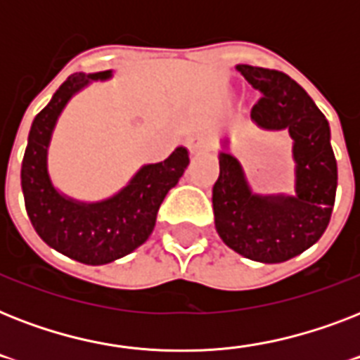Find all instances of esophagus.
Returning <instances> with one entry per match:
<instances>
[{"label": "esophagus", "instance_id": "obj_1", "mask_svg": "<svg viewBox=\"0 0 360 360\" xmlns=\"http://www.w3.org/2000/svg\"><path fill=\"white\" fill-rule=\"evenodd\" d=\"M186 143H188L191 153H198V151H202V149H207V147L211 146V140H209L205 134H194L188 138Z\"/></svg>", "mask_w": 360, "mask_h": 360}]
</instances>
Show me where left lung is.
Wrapping results in <instances>:
<instances>
[{"instance_id":"obj_1","label":"left lung","mask_w":360,"mask_h":360,"mask_svg":"<svg viewBox=\"0 0 360 360\" xmlns=\"http://www.w3.org/2000/svg\"><path fill=\"white\" fill-rule=\"evenodd\" d=\"M236 69L263 95L252 108V121L263 130L290 134L295 196L252 192L239 160L220 151V175L213 186L214 228L240 256L262 263L288 262L318 243L335 207L338 168L329 121L284 72L252 65Z\"/></svg>"}]
</instances>
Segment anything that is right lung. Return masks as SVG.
<instances>
[{
    "label": "right lung",
    "mask_w": 360,
    "mask_h": 360,
    "mask_svg": "<svg viewBox=\"0 0 360 360\" xmlns=\"http://www.w3.org/2000/svg\"><path fill=\"white\" fill-rule=\"evenodd\" d=\"M112 78V70L76 72L53 93L31 123L22 160V192L31 224L44 243L63 256L104 265L127 256L153 233L160 203L191 162L177 147L164 162L146 164L117 194L103 202H78L53 186L48 174V147L59 115L70 98L91 82Z\"/></svg>",
    "instance_id": "1"
}]
</instances>
